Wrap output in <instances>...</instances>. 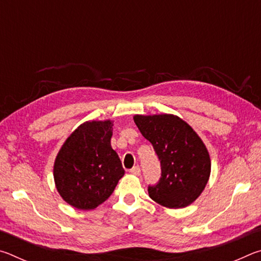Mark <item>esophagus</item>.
<instances>
[{
	"label": "esophagus",
	"instance_id": "34e87169",
	"mask_svg": "<svg viewBox=\"0 0 261 261\" xmlns=\"http://www.w3.org/2000/svg\"><path fill=\"white\" fill-rule=\"evenodd\" d=\"M130 173L132 175H136V176H139L140 175V167L139 166H136L132 168V169H130Z\"/></svg>",
	"mask_w": 261,
	"mask_h": 261
}]
</instances>
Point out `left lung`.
Segmentation results:
<instances>
[{
    "mask_svg": "<svg viewBox=\"0 0 261 261\" xmlns=\"http://www.w3.org/2000/svg\"><path fill=\"white\" fill-rule=\"evenodd\" d=\"M134 121L161 163V177L148 187L149 197L168 208L192 204L204 191L211 174L210 154L200 137L171 114L135 115Z\"/></svg>",
    "mask_w": 261,
    "mask_h": 261,
    "instance_id": "left-lung-1",
    "label": "left lung"
}]
</instances>
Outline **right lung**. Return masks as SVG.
Listing matches in <instances>:
<instances>
[{"label":"right lung","instance_id":"add662e5","mask_svg":"<svg viewBox=\"0 0 261 261\" xmlns=\"http://www.w3.org/2000/svg\"><path fill=\"white\" fill-rule=\"evenodd\" d=\"M112 136V121H88L62 145L54 163V180L60 196L74 208L94 210L108 199L124 175L110 145Z\"/></svg>","mask_w":261,"mask_h":261}]
</instances>
